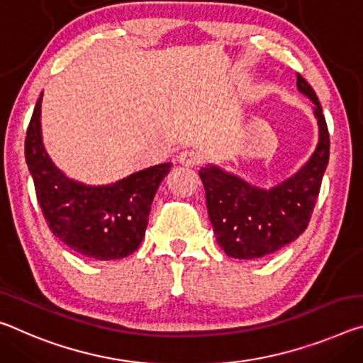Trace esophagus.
<instances>
[{"instance_id":"obj_1","label":"esophagus","mask_w":363,"mask_h":363,"mask_svg":"<svg viewBox=\"0 0 363 363\" xmlns=\"http://www.w3.org/2000/svg\"><path fill=\"white\" fill-rule=\"evenodd\" d=\"M177 161L182 166H187V168H192V166H197L200 161H202V155L195 150H184L179 153V157H177Z\"/></svg>"}]
</instances>
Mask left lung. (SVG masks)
<instances>
[{
	"label": "left lung",
	"instance_id": "left-lung-1",
	"mask_svg": "<svg viewBox=\"0 0 363 363\" xmlns=\"http://www.w3.org/2000/svg\"><path fill=\"white\" fill-rule=\"evenodd\" d=\"M297 89L313 103L318 143L294 174L269 189L247 182L216 164H205L206 208L218 244L226 255L258 260L291 244L306 231L330 160V134L318 96L301 74Z\"/></svg>",
	"mask_w": 363,
	"mask_h": 363
}]
</instances>
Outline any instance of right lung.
<instances>
[{
    "label": "right lung",
    "instance_id": "obj_1",
    "mask_svg": "<svg viewBox=\"0 0 363 363\" xmlns=\"http://www.w3.org/2000/svg\"><path fill=\"white\" fill-rule=\"evenodd\" d=\"M42 99L43 91L27 129L26 161L50 231L69 249L91 260H119L134 254L145 235L155 194L171 163L148 166L103 186L71 179L43 145Z\"/></svg>",
    "mask_w": 363,
    "mask_h": 363
}]
</instances>
